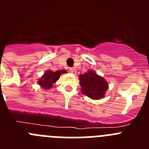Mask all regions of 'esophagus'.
Segmentation results:
<instances>
[{"label":"esophagus","instance_id":"obj_1","mask_svg":"<svg viewBox=\"0 0 149 149\" xmlns=\"http://www.w3.org/2000/svg\"><path fill=\"white\" fill-rule=\"evenodd\" d=\"M69 71H70V72L72 74H76V69L74 68H69Z\"/></svg>","mask_w":149,"mask_h":149}]
</instances>
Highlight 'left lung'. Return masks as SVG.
Masks as SVG:
<instances>
[{
    "mask_svg": "<svg viewBox=\"0 0 149 149\" xmlns=\"http://www.w3.org/2000/svg\"><path fill=\"white\" fill-rule=\"evenodd\" d=\"M79 77L83 94L95 100L101 99L104 96L108 84L103 77L93 71H89Z\"/></svg>",
    "mask_w": 149,
    "mask_h": 149,
    "instance_id": "obj_1",
    "label": "left lung"
}]
</instances>
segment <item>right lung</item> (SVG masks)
Wrapping results in <instances>:
<instances>
[{"label":"right lung","instance_id":"right-lung-1","mask_svg":"<svg viewBox=\"0 0 149 149\" xmlns=\"http://www.w3.org/2000/svg\"><path fill=\"white\" fill-rule=\"evenodd\" d=\"M65 70L56 71V72H52V71H48L43 74L42 78L38 82L45 89H48L52 87L53 84H54L60 77V74L63 73H65Z\"/></svg>","mask_w":149,"mask_h":149}]
</instances>
